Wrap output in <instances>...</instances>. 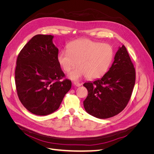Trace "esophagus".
Listing matches in <instances>:
<instances>
[{"label":"esophagus","instance_id":"obj_1","mask_svg":"<svg viewBox=\"0 0 154 154\" xmlns=\"http://www.w3.org/2000/svg\"><path fill=\"white\" fill-rule=\"evenodd\" d=\"M73 84H74V85H75V86H76V87H80V86L82 85L81 83H78V82H74Z\"/></svg>","mask_w":154,"mask_h":154}]
</instances>
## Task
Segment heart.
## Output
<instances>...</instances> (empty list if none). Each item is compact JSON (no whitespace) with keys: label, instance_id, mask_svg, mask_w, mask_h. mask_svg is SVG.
<instances>
[{"label":"heart","instance_id":"1","mask_svg":"<svg viewBox=\"0 0 154 154\" xmlns=\"http://www.w3.org/2000/svg\"><path fill=\"white\" fill-rule=\"evenodd\" d=\"M114 50L108 44H101L89 39H79L70 42L67 51H61L57 56L60 66L72 80L87 76L97 79L108 71L114 58Z\"/></svg>","mask_w":154,"mask_h":154}]
</instances>
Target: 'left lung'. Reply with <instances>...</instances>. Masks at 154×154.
<instances>
[{
    "label": "left lung",
    "instance_id": "obj_1",
    "mask_svg": "<svg viewBox=\"0 0 154 154\" xmlns=\"http://www.w3.org/2000/svg\"><path fill=\"white\" fill-rule=\"evenodd\" d=\"M136 80V72L127 48L119 47L114 61L101 79L83 84L88 95L83 101L87 113L100 119L118 114L127 106Z\"/></svg>",
    "mask_w": 154,
    "mask_h": 154
}]
</instances>
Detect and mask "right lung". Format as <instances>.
Masks as SVG:
<instances>
[{
  "instance_id": "right-lung-1",
  "label": "right lung",
  "mask_w": 154,
  "mask_h": 154,
  "mask_svg": "<svg viewBox=\"0 0 154 154\" xmlns=\"http://www.w3.org/2000/svg\"><path fill=\"white\" fill-rule=\"evenodd\" d=\"M53 38V35H35L24 45L17 60L18 98L27 110L38 116L58 110L71 88L70 80H60L65 74L58 62V49Z\"/></svg>"
}]
</instances>
